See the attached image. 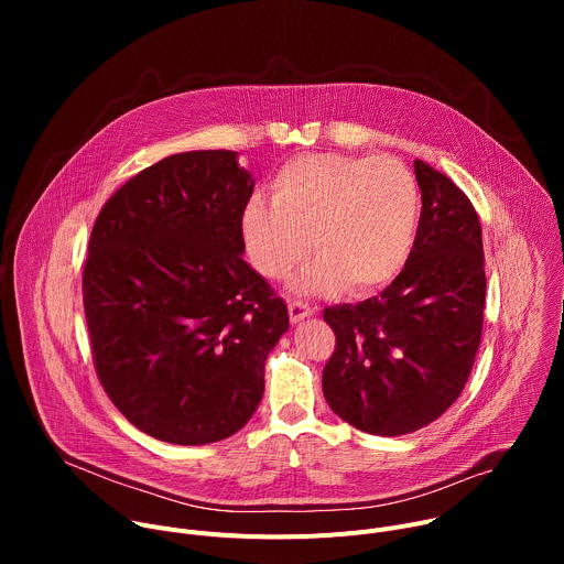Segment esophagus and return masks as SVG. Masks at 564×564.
Returning a JSON list of instances; mask_svg holds the SVG:
<instances>
[{
	"label": "esophagus",
	"mask_w": 564,
	"mask_h": 564,
	"mask_svg": "<svg viewBox=\"0 0 564 564\" xmlns=\"http://www.w3.org/2000/svg\"><path fill=\"white\" fill-rule=\"evenodd\" d=\"M288 310H290V321H292V324H299V321H303L305 316L314 314V305H310L307 301H299V299L290 301Z\"/></svg>",
	"instance_id": "34e87169"
}]
</instances>
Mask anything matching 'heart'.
<instances>
[{"label": "heart", "instance_id": "obj_1", "mask_svg": "<svg viewBox=\"0 0 564 564\" xmlns=\"http://www.w3.org/2000/svg\"><path fill=\"white\" fill-rule=\"evenodd\" d=\"M270 200L252 198L238 220L246 254L265 279H290L310 259L312 240L321 259L299 281L305 292L348 283L352 294H372L409 263L422 196L397 158H292L274 174Z\"/></svg>", "mask_w": 564, "mask_h": 564}]
</instances>
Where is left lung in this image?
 <instances>
[{
  "label": "left lung",
  "instance_id": "obj_1",
  "mask_svg": "<svg viewBox=\"0 0 564 564\" xmlns=\"http://www.w3.org/2000/svg\"><path fill=\"white\" fill-rule=\"evenodd\" d=\"M422 216L409 263L372 299L324 310L337 346L324 394L350 426L406 435L462 394L485 324V248L468 196L415 160Z\"/></svg>",
  "mask_w": 564,
  "mask_h": 564
}]
</instances>
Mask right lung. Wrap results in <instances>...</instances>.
I'll list each match as a JSON object with an SVG mask.
<instances>
[{"instance_id":"1","label":"right lung","mask_w":564,"mask_h":564,"mask_svg":"<svg viewBox=\"0 0 564 564\" xmlns=\"http://www.w3.org/2000/svg\"><path fill=\"white\" fill-rule=\"evenodd\" d=\"M252 192L236 151H187L129 178L96 218L83 272L94 366L113 406L155 440H225L263 397L290 316L240 257Z\"/></svg>"}]
</instances>
